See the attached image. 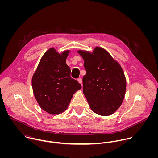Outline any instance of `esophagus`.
<instances>
[{"label":"esophagus","instance_id":"obj_1","mask_svg":"<svg viewBox=\"0 0 158 158\" xmlns=\"http://www.w3.org/2000/svg\"><path fill=\"white\" fill-rule=\"evenodd\" d=\"M77 81H78L79 83H80L81 85H82V79H81V78H78L77 79Z\"/></svg>","mask_w":158,"mask_h":158}]
</instances>
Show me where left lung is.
I'll return each mask as SVG.
<instances>
[{"label": "left lung", "instance_id": "1", "mask_svg": "<svg viewBox=\"0 0 158 158\" xmlns=\"http://www.w3.org/2000/svg\"><path fill=\"white\" fill-rule=\"evenodd\" d=\"M86 74L83 78V94L91 110L107 116L122 105L126 91L122 68L105 49L96 47L92 53L79 50Z\"/></svg>", "mask_w": 158, "mask_h": 158}]
</instances>
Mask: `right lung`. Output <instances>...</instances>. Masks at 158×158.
<instances>
[{
	"label": "right lung",
	"instance_id": "right-lung-1",
	"mask_svg": "<svg viewBox=\"0 0 158 158\" xmlns=\"http://www.w3.org/2000/svg\"><path fill=\"white\" fill-rule=\"evenodd\" d=\"M69 51L60 55L50 48L43 56L32 77V88L40 107L51 114H59L68 108L73 94L81 88L70 77L66 63Z\"/></svg>",
	"mask_w": 158,
	"mask_h": 158
}]
</instances>
